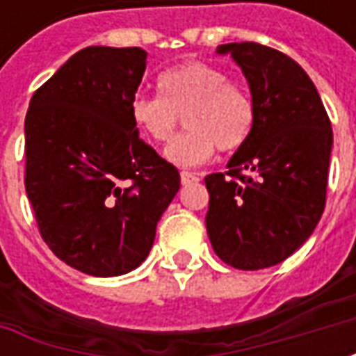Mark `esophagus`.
Instances as JSON below:
<instances>
[{
    "label": "esophagus",
    "mask_w": 356,
    "mask_h": 356,
    "mask_svg": "<svg viewBox=\"0 0 356 356\" xmlns=\"http://www.w3.org/2000/svg\"><path fill=\"white\" fill-rule=\"evenodd\" d=\"M198 181V175L193 173V171H181V183L183 185H191V183H196Z\"/></svg>",
    "instance_id": "1"
}]
</instances>
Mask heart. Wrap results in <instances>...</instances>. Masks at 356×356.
<instances>
[{
    "mask_svg": "<svg viewBox=\"0 0 356 356\" xmlns=\"http://www.w3.org/2000/svg\"><path fill=\"white\" fill-rule=\"evenodd\" d=\"M158 93L135 97L131 120L140 135L162 145L185 116L188 131L165 148L168 162L193 168L208 162L216 148L236 152L252 139L254 99L217 66L196 60L170 68L158 78Z\"/></svg>",
    "mask_w": 356,
    "mask_h": 356,
    "instance_id": "heart-1",
    "label": "heart"
}]
</instances>
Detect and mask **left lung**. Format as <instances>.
I'll list each match as a JSON object with an SVG mask.
<instances>
[{
  "mask_svg": "<svg viewBox=\"0 0 356 356\" xmlns=\"http://www.w3.org/2000/svg\"><path fill=\"white\" fill-rule=\"evenodd\" d=\"M255 104L252 139L225 173L206 177V229L219 259L240 270L273 267L303 246L326 204L332 124L301 66L255 42L225 43Z\"/></svg>",
  "mask_w": 356,
  "mask_h": 356,
  "instance_id": "1",
  "label": "left lung"
}]
</instances>
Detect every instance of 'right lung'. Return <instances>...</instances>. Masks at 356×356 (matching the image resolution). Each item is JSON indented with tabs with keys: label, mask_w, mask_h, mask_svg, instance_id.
Instances as JSON below:
<instances>
[{
	"label": "right lung",
	"mask_w": 356,
	"mask_h": 356,
	"mask_svg": "<svg viewBox=\"0 0 356 356\" xmlns=\"http://www.w3.org/2000/svg\"><path fill=\"white\" fill-rule=\"evenodd\" d=\"M140 47H86L38 89L24 120V186L60 261L91 276L137 268L181 185L177 168L139 137L131 102Z\"/></svg>",
	"instance_id": "add662e5"
}]
</instances>
